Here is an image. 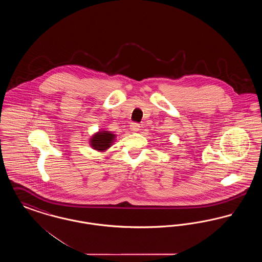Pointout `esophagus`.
I'll return each mask as SVG.
<instances>
[{
	"label": "esophagus",
	"instance_id": "esophagus-1",
	"mask_svg": "<svg viewBox=\"0 0 262 262\" xmlns=\"http://www.w3.org/2000/svg\"><path fill=\"white\" fill-rule=\"evenodd\" d=\"M129 126H130V129L133 132H138L139 128H140V125H139V124H137V123H132Z\"/></svg>",
	"mask_w": 262,
	"mask_h": 262
}]
</instances>
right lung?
Wrapping results in <instances>:
<instances>
[{
    "mask_svg": "<svg viewBox=\"0 0 262 262\" xmlns=\"http://www.w3.org/2000/svg\"><path fill=\"white\" fill-rule=\"evenodd\" d=\"M116 136L107 130H101L96 133L90 138V145L93 149L105 151L111 147Z\"/></svg>",
    "mask_w": 262,
    "mask_h": 262,
    "instance_id": "right-lung-1",
    "label": "right lung"
}]
</instances>
